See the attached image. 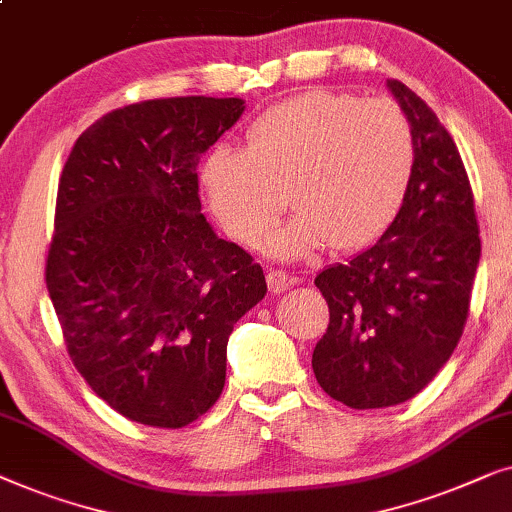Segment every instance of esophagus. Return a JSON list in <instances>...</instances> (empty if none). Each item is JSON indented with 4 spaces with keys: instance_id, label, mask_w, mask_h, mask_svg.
<instances>
[{
    "instance_id": "obj_1",
    "label": "esophagus",
    "mask_w": 512,
    "mask_h": 512,
    "mask_svg": "<svg viewBox=\"0 0 512 512\" xmlns=\"http://www.w3.org/2000/svg\"><path fill=\"white\" fill-rule=\"evenodd\" d=\"M297 283H299L297 276H287V273L280 271V269H269V271H266V285H269V290L273 294L285 292L287 287H292V285H297Z\"/></svg>"
}]
</instances>
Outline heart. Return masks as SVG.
<instances>
[{
    "instance_id": "b5f03b06",
    "label": "heart",
    "mask_w": 512,
    "mask_h": 512,
    "mask_svg": "<svg viewBox=\"0 0 512 512\" xmlns=\"http://www.w3.org/2000/svg\"><path fill=\"white\" fill-rule=\"evenodd\" d=\"M246 141L208 150L199 185L215 220L246 246L283 213L287 186L297 213L266 243L278 257L371 246L399 218L415 176L413 127L390 99L304 92L257 115Z\"/></svg>"
}]
</instances>
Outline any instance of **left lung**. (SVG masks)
Returning <instances> with one entry per match:
<instances>
[{
	"mask_svg": "<svg viewBox=\"0 0 512 512\" xmlns=\"http://www.w3.org/2000/svg\"><path fill=\"white\" fill-rule=\"evenodd\" d=\"M387 88L415 134L406 204L390 229L315 285L329 327L313 350L322 390L345 406H397L427 387L455 352L480 262L473 192L436 113L401 81Z\"/></svg>",
	"mask_w": 512,
	"mask_h": 512,
	"instance_id": "obj_1",
	"label": "left lung"
}]
</instances>
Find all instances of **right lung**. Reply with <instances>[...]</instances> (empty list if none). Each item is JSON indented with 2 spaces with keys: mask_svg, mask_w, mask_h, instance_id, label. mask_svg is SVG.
<instances>
[{
  "mask_svg": "<svg viewBox=\"0 0 512 512\" xmlns=\"http://www.w3.org/2000/svg\"><path fill=\"white\" fill-rule=\"evenodd\" d=\"M239 97L148 99L106 113L57 185L46 287L69 357L115 413L181 429L222 394L227 341L266 294L262 266L201 213L199 157Z\"/></svg>",
  "mask_w": 512,
  "mask_h": 512,
  "instance_id": "1",
  "label": "right lung"
}]
</instances>
